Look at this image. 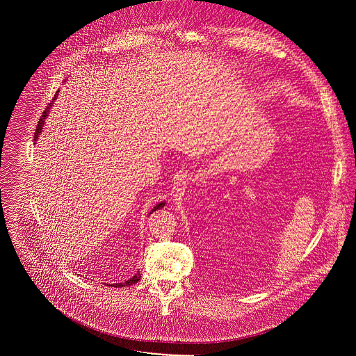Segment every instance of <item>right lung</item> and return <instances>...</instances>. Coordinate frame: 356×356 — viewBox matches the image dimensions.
<instances>
[{
	"instance_id": "obj_1",
	"label": "right lung",
	"mask_w": 356,
	"mask_h": 356,
	"mask_svg": "<svg viewBox=\"0 0 356 356\" xmlns=\"http://www.w3.org/2000/svg\"><path fill=\"white\" fill-rule=\"evenodd\" d=\"M55 98H56V97H55ZM52 106H54V101H52V103H50V104L47 106V108L43 111V115L40 117V120H39V122H38V127H36V132H35V145H36V140L39 139V135H40V134H42V131H43L44 120L47 118V115H49V113H50V108H52ZM165 204H166L165 201H161V202H158V204L154 207V210H150V213H149V214H152V213H154V211H156V210H159V209L165 207ZM139 279H140V273L138 272L135 276H132L131 279H128L125 283H113V284H111V287H125V286H132V284H135L136 282H139Z\"/></svg>"
}]
</instances>
